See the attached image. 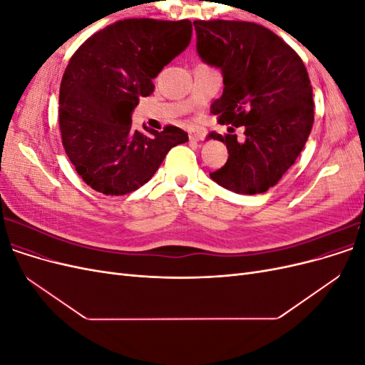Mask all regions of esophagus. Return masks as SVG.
I'll return each mask as SVG.
<instances>
[{
  "instance_id": "obj_1",
  "label": "esophagus",
  "mask_w": 365,
  "mask_h": 365,
  "mask_svg": "<svg viewBox=\"0 0 365 365\" xmlns=\"http://www.w3.org/2000/svg\"><path fill=\"white\" fill-rule=\"evenodd\" d=\"M189 138L192 141H201V140L205 138V130H202V129H192L189 132Z\"/></svg>"
}]
</instances>
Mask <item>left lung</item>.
I'll return each mask as SVG.
<instances>
[{
  "mask_svg": "<svg viewBox=\"0 0 365 365\" xmlns=\"http://www.w3.org/2000/svg\"><path fill=\"white\" fill-rule=\"evenodd\" d=\"M193 24L197 54L224 76V93L212 114L220 125L245 126L244 143L235 134L208 135L228 149L227 163L210 178L235 193H264L295 163L311 134L314 98L304 63L260 24L224 19Z\"/></svg>",
  "mask_w": 365,
  "mask_h": 365,
  "instance_id": "1",
  "label": "left lung"
}]
</instances>
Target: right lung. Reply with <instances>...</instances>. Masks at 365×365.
I'll list each match as a JSON object with an SVG mask.
<instances>
[{
	"mask_svg": "<svg viewBox=\"0 0 365 365\" xmlns=\"http://www.w3.org/2000/svg\"><path fill=\"white\" fill-rule=\"evenodd\" d=\"M190 39L189 19L132 18L94 33L71 56L59 91L61 137L76 172L96 192L137 190L173 146L189 140L170 125L145 135L132 129L130 114Z\"/></svg>",
	"mask_w": 365,
	"mask_h": 365,
	"instance_id": "1",
	"label": "right lung"
}]
</instances>
